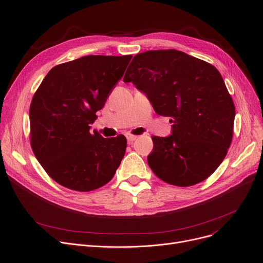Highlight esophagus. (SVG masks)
Instances as JSON below:
<instances>
[{
  "label": "esophagus",
  "mask_w": 263,
  "mask_h": 263,
  "mask_svg": "<svg viewBox=\"0 0 263 263\" xmlns=\"http://www.w3.org/2000/svg\"><path fill=\"white\" fill-rule=\"evenodd\" d=\"M126 137H127V140H128V142H129V143H132L133 141H135V140L137 139V136L132 135V134H127V135H126Z\"/></svg>",
  "instance_id": "esophagus-1"
}]
</instances>
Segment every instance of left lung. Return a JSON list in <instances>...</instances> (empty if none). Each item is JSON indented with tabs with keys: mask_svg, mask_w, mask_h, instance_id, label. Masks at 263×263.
Segmentation results:
<instances>
[{
	"mask_svg": "<svg viewBox=\"0 0 263 263\" xmlns=\"http://www.w3.org/2000/svg\"><path fill=\"white\" fill-rule=\"evenodd\" d=\"M123 82L144 92L172 134L153 136L149 167L163 181L190 186L212 175L227 155L236 108L211 64L177 50L136 54Z\"/></svg>",
	"mask_w": 263,
	"mask_h": 263,
	"instance_id": "8db88e82",
	"label": "left lung"
}]
</instances>
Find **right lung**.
I'll list each match as a JSON object with an SVG mask.
<instances>
[{
    "mask_svg": "<svg viewBox=\"0 0 263 263\" xmlns=\"http://www.w3.org/2000/svg\"><path fill=\"white\" fill-rule=\"evenodd\" d=\"M132 55H87L53 67L35 92L30 107L31 145L53 180L79 192L106 184L126 153L123 135L104 139L91 133L109 93Z\"/></svg>",
    "mask_w": 263,
    "mask_h": 263,
    "instance_id": "obj_1",
    "label": "right lung"
}]
</instances>
